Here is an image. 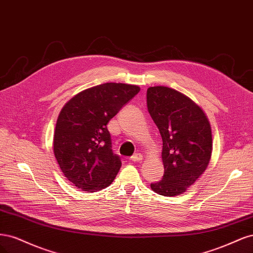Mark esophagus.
I'll return each instance as SVG.
<instances>
[{"label":"esophagus","instance_id":"34e87169","mask_svg":"<svg viewBox=\"0 0 253 253\" xmlns=\"http://www.w3.org/2000/svg\"><path fill=\"white\" fill-rule=\"evenodd\" d=\"M142 160H143V156L141 153H134L133 156L130 158V161L134 162V163H140V162H142Z\"/></svg>","mask_w":253,"mask_h":253}]
</instances>
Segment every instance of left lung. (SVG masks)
<instances>
[{
	"instance_id": "obj_1",
	"label": "left lung",
	"mask_w": 253,
	"mask_h": 253,
	"mask_svg": "<svg viewBox=\"0 0 253 253\" xmlns=\"http://www.w3.org/2000/svg\"><path fill=\"white\" fill-rule=\"evenodd\" d=\"M147 108L163 140L164 175L151 189L165 197L184 193L206 170L212 152L211 127L200 106L165 86L147 89Z\"/></svg>"
}]
</instances>
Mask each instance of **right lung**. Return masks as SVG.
I'll use <instances>...</instances> for the list:
<instances>
[{
    "instance_id": "right-lung-1",
    "label": "right lung",
    "mask_w": 253,
    "mask_h": 253,
    "mask_svg": "<svg viewBox=\"0 0 253 253\" xmlns=\"http://www.w3.org/2000/svg\"><path fill=\"white\" fill-rule=\"evenodd\" d=\"M140 91L136 85L105 83L70 99L56 121L53 152L64 175L83 191L108 187L122 166L111 149L108 122Z\"/></svg>"
}]
</instances>
